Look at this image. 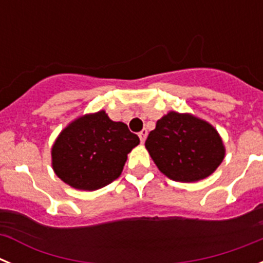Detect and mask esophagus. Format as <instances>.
<instances>
[{"label":"esophagus","instance_id":"1","mask_svg":"<svg viewBox=\"0 0 263 263\" xmlns=\"http://www.w3.org/2000/svg\"><path fill=\"white\" fill-rule=\"evenodd\" d=\"M138 137H139V139H141V142H142V143L145 142L146 137H147V130H146V129L141 130V132L138 133Z\"/></svg>","mask_w":263,"mask_h":263}]
</instances>
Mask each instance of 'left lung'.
Listing matches in <instances>:
<instances>
[{
	"label": "left lung",
	"mask_w": 263,
	"mask_h": 263,
	"mask_svg": "<svg viewBox=\"0 0 263 263\" xmlns=\"http://www.w3.org/2000/svg\"><path fill=\"white\" fill-rule=\"evenodd\" d=\"M145 146L158 168L175 182H197L210 176L225 155L212 125L176 111L158 121Z\"/></svg>",
	"instance_id": "left-lung-1"
}]
</instances>
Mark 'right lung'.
Returning <instances> with one entry per match:
<instances>
[{
  "label": "right lung",
  "mask_w": 263,
  "mask_h": 263,
  "mask_svg": "<svg viewBox=\"0 0 263 263\" xmlns=\"http://www.w3.org/2000/svg\"><path fill=\"white\" fill-rule=\"evenodd\" d=\"M139 143L124 122H115L104 110L73 121L52 146L53 171L78 190L95 191L122 173L127 154Z\"/></svg>",
  "instance_id": "1"
}]
</instances>
